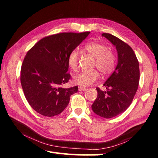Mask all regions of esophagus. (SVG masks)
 Returning <instances> with one entry per match:
<instances>
[{
	"label": "esophagus",
	"instance_id": "esophagus-1",
	"mask_svg": "<svg viewBox=\"0 0 158 158\" xmlns=\"http://www.w3.org/2000/svg\"><path fill=\"white\" fill-rule=\"evenodd\" d=\"M86 89H87V88H84V87H81V86L79 87V91H85V90H86Z\"/></svg>",
	"mask_w": 158,
	"mask_h": 158
}]
</instances>
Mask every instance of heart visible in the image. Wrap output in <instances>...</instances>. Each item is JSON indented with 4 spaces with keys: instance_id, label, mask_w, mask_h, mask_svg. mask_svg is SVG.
Wrapping results in <instances>:
<instances>
[{
    "instance_id": "obj_1",
    "label": "heart",
    "mask_w": 158,
    "mask_h": 158,
    "mask_svg": "<svg viewBox=\"0 0 158 158\" xmlns=\"http://www.w3.org/2000/svg\"><path fill=\"white\" fill-rule=\"evenodd\" d=\"M83 51L94 57V66L98 68L102 75H109L115 69V56L113 52L108 49L106 45L98 42L89 43L83 47ZM79 59V52L77 49L72 50L69 54L67 62L70 69L73 71H76L78 68ZM99 77V73L96 70H84L73 77V82L81 87H87L92 85Z\"/></svg>"
}]
</instances>
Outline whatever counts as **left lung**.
Wrapping results in <instances>:
<instances>
[{
    "label": "left lung",
    "mask_w": 158,
    "mask_h": 158,
    "mask_svg": "<svg viewBox=\"0 0 158 158\" xmlns=\"http://www.w3.org/2000/svg\"><path fill=\"white\" fill-rule=\"evenodd\" d=\"M115 46L118 63L115 71L104 83L106 91L96 88L98 96L92 105L93 111L104 118H112L123 113L132 103L138 89L139 63L131 47L109 33H102Z\"/></svg>",
    "instance_id": "obj_1"
}]
</instances>
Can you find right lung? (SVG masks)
<instances>
[{
    "instance_id": "obj_1",
    "label": "right lung",
    "mask_w": 158,
    "mask_h": 158,
    "mask_svg": "<svg viewBox=\"0 0 158 158\" xmlns=\"http://www.w3.org/2000/svg\"><path fill=\"white\" fill-rule=\"evenodd\" d=\"M61 32L40 40L28 50L23 60L20 81L29 105L38 113L53 117L69 105L70 96L78 87L64 88L70 74L68 56L89 34Z\"/></svg>"
}]
</instances>
